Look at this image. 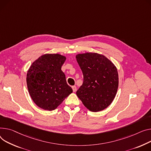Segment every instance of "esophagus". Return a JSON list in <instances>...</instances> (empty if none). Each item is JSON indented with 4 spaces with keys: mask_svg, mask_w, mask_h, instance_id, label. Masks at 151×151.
I'll use <instances>...</instances> for the list:
<instances>
[{
    "mask_svg": "<svg viewBox=\"0 0 151 151\" xmlns=\"http://www.w3.org/2000/svg\"><path fill=\"white\" fill-rule=\"evenodd\" d=\"M72 89L73 92H75L76 91V86H72Z\"/></svg>",
    "mask_w": 151,
    "mask_h": 151,
    "instance_id": "1",
    "label": "esophagus"
}]
</instances>
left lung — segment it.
I'll list each match as a JSON object with an SVG mask.
<instances>
[{"label": "left lung", "instance_id": "obj_1", "mask_svg": "<svg viewBox=\"0 0 151 151\" xmlns=\"http://www.w3.org/2000/svg\"><path fill=\"white\" fill-rule=\"evenodd\" d=\"M76 61L84 81L76 95L84 106L92 112L107 108L114 99L118 87V73L114 64L97 53H79Z\"/></svg>", "mask_w": 151, "mask_h": 151}]
</instances>
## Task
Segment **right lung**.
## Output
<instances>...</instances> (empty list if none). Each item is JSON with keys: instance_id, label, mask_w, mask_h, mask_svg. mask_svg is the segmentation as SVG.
Masks as SVG:
<instances>
[{"instance_id": "1", "label": "right lung", "mask_w": 151, "mask_h": 151, "mask_svg": "<svg viewBox=\"0 0 151 151\" xmlns=\"http://www.w3.org/2000/svg\"><path fill=\"white\" fill-rule=\"evenodd\" d=\"M65 60L66 57L60 54L47 53L39 57L29 67L27 88L39 107L52 111L73 92L61 70Z\"/></svg>"}]
</instances>
